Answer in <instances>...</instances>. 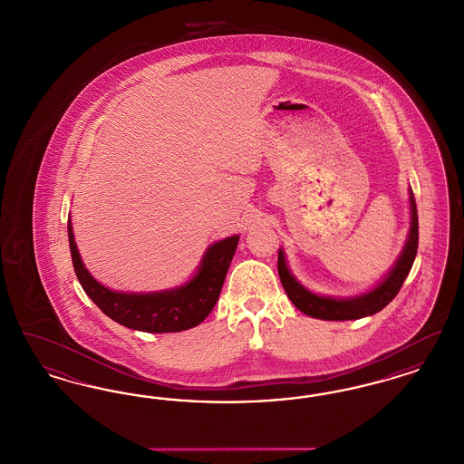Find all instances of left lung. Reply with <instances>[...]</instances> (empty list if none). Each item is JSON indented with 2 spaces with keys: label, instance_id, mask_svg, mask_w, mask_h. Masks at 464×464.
<instances>
[{
  "label": "left lung",
  "instance_id": "obj_1",
  "mask_svg": "<svg viewBox=\"0 0 464 464\" xmlns=\"http://www.w3.org/2000/svg\"><path fill=\"white\" fill-rule=\"evenodd\" d=\"M411 201V231L407 237L405 246L398 257L397 263L392 267V271L384 276L382 282H379L372 290L348 297V299H335L327 295H318L303 287L294 275L288 269L285 254L280 248L278 250V275L282 280V285L287 292L288 299L292 304L304 314L318 318V320H331V322H343V320H358L363 316H371L377 311L386 308L398 294L400 287L403 285L411 267L414 265L416 254H418V243H420V222H418V207L412 191H409Z\"/></svg>",
  "mask_w": 464,
  "mask_h": 464
}]
</instances>
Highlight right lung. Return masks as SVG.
I'll return each mask as SVG.
<instances>
[{"label":"right lung","instance_id":"1","mask_svg":"<svg viewBox=\"0 0 464 464\" xmlns=\"http://www.w3.org/2000/svg\"><path fill=\"white\" fill-rule=\"evenodd\" d=\"M67 237L74 273L90 299L120 325L151 334L188 331L208 316L219 299L226 273L240 240L238 235H233L212 243L201 259L197 275L184 285L135 294L114 292L90 275L74 242L71 219H67Z\"/></svg>","mask_w":464,"mask_h":464}]
</instances>
